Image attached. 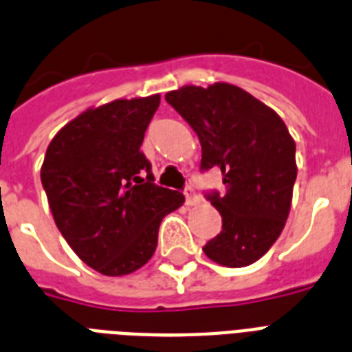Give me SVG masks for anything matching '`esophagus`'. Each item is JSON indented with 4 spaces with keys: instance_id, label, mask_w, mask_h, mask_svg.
<instances>
[{
    "instance_id": "34e87169",
    "label": "esophagus",
    "mask_w": 352,
    "mask_h": 352,
    "mask_svg": "<svg viewBox=\"0 0 352 352\" xmlns=\"http://www.w3.org/2000/svg\"><path fill=\"white\" fill-rule=\"evenodd\" d=\"M184 197H186V204H188V206L195 204V202L199 201V197H197L195 190H193V186H191V184H186Z\"/></svg>"
}]
</instances>
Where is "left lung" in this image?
Here are the masks:
<instances>
[{
  "label": "left lung",
  "mask_w": 352,
  "mask_h": 352,
  "mask_svg": "<svg viewBox=\"0 0 352 352\" xmlns=\"http://www.w3.org/2000/svg\"><path fill=\"white\" fill-rule=\"evenodd\" d=\"M201 141V171L221 168L224 191L206 199L222 231L202 248L226 267H244L267 253L284 230L296 181L295 141L275 110L228 82L166 94Z\"/></svg>",
  "instance_id": "left-lung-1"
}]
</instances>
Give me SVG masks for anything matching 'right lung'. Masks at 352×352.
Segmentation results:
<instances>
[{
	"mask_svg": "<svg viewBox=\"0 0 352 352\" xmlns=\"http://www.w3.org/2000/svg\"><path fill=\"white\" fill-rule=\"evenodd\" d=\"M161 96L90 108L57 131L41 166L56 226L76 255L107 276L130 275L155 253L159 226L184 202L157 186L141 151Z\"/></svg>",
	"mask_w": 352,
	"mask_h": 352,
	"instance_id": "obj_1",
	"label": "right lung"
}]
</instances>
